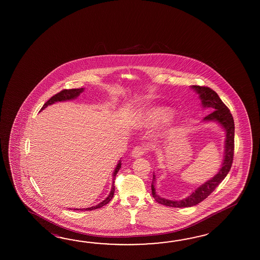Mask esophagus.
Returning a JSON list of instances; mask_svg holds the SVG:
<instances>
[{"instance_id":"34e87169","label":"esophagus","mask_w":260,"mask_h":260,"mask_svg":"<svg viewBox=\"0 0 260 260\" xmlns=\"http://www.w3.org/2000/svg\"><path fill=\"white\" fill-rule=\"evenodd\" d=\"M145 153H146V147H145V146H141V145L136 146V147L133 149L132 152H131V154H132L134 158L141 157V156H143Z\"/></svg>"}]
</instances>
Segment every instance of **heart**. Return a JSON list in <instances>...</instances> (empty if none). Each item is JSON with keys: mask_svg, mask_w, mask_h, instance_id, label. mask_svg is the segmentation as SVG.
<instances>
[{"mask_svg": "<svg viewBox=\"0 0 260 260\" xmlns=\"http://www.w3.org/2000/svg\"><path fill=\"white\" fill-rule=\"evenodd\" d=\"M173 111L164 106H149L140 111L138 116V123L140 127L152 128L164 122L162 134L170 132L174 123L170 120Z\"/></svg>", "mask_w": 260, "mask_h": 260, "instance_id": "obj_1", "label": "heart"}]
</instances>
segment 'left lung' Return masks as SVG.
Returning a JSON list of instances; mask_svg holds the SVG:
<instances>
[{
  "label": "left lung",
  "mask_w": 260,
  "mask_h": 260,
  "mask_svg": "<svg viewBox=\"0 0 260 260\" xmlns=\"http://www.w3.org/2000/svg\"><path fill=\"white\" fill-rule=\"evenodd\" d=\"M192 88L200 94V99L202 100V104L205 108H212L214 111L211 112L209 115L205 117L204 121H216L219 122L222 127L226 130V144H225V156L224 161L220 170L207 182L200 186L193 193L189 195L188 198L181 201H170L165 198H161L159 195L155 193L153 182L151 184V191L156 202L159 204L170 206V207H190L193 205H198L201 202L206 199L210 195L216 187L222 182V180L226 177L228 173L231 170L233 161L234 154V121L231 111L226 107L223 101L220 100L218 94L213 89L207 86H200L192 85ZM155 176L153 175V180Z\"/></svg>",
  "instance_id": "1"
}]
</instances>
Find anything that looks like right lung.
I'll return each mask as SVG.
<instances>
[{"label": "right lung", "instance_id": "1", "mask_svg": "<svg viewBox=\"0 0 260 260\" xmlns=\"http://www.w3.org/2000/svg\"><path fill=\"white\" fill-rule=\"evenodd\" d=\"M83 91V88L64 89V90L60 91L59 93H57V94H55V95H53V96H52L48 101H46V103L43 106V108L41 109V111L45 109L47 106L52 105V104H54L55 102H57V101H64V100H73V99L77 98L78 95L81 94ZM120 168H121V161H119V164L117 165L116 168H115V171L113 173V183H112V187H111V193H110V195H109V196H108V197H107L103 202H101V203L99 204V205H94V206H92V207H88V208H82V209H74V210H95V209L100 208V207L104 206V205H107V204H109V203H110V201L112 199L113 195H114V191H115L114 180H115L117 173H118V171L120 170ZM70 210H72V209H70Z\"/></svg>", "mask_w": 260, "mask_h": 260}]
</instances>
